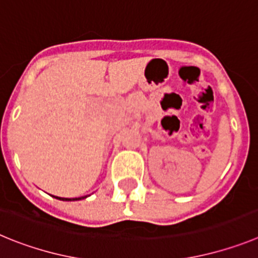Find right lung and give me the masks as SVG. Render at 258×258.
<instances>
[{"mask_svg": "<svg viewBox=\"0 0 258 258\" xmlns=\"http://www.w3.org/2000/svg\"><path fill=\"white\" fill-rule=\"evenodd\" d=\"M85 198H88V197H81V198H58L56 197V199H59V200H63V202H75V200H81V199H85Z\"/></svg>", "mask_w": 258, "mask_h": 258, "instance_id": "right-lung-1", "label": "right lung"}]
</instances>
